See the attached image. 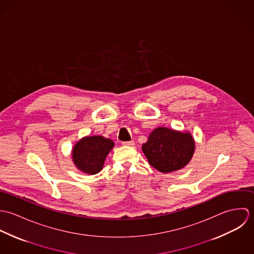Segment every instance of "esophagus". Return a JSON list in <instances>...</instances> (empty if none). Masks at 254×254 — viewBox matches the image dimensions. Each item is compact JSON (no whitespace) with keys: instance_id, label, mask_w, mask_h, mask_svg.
<instances>
[{"instance_id":"34e87169","label":"esophagus","mask_w":254,"mask_h":254,"mask_svg":"<svg viewBox=\"0 0 254 254\" xmlns=\"http://www.w3.org/2000/svg\"><path fill=\"white\" fill-rule=\"evenodd\" d=\"M122 145L125 146H134L135 142L134 141H128V142H122Z\"/></svg>"}]
</instances>
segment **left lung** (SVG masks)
<instances>
[{
  "instance_id": "left-lung-1",
  "label": "left lung",
  "mask_w": 254,
  "mask_h": 254,
  "mask_svg": "<svg viewBox=\"0 0 254 254\" xmlns=\"http://www.w3.org/2000/svg\"><path fill=\"white\" fill-rule=\"evenodd\" d=\"M142 149L152 167L168 173L189 163L193 154L194 142L189 133L158 127L150 133Z\"/></svg>"
}]
</instances>
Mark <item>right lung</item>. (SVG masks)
<instances>
[{"instance_id":"obj_1","label":"right lung","mask_w":254,"mask_h":254,"mask_svg":"<svg viewBox=\"0 0 254 254\" xmlns=\"http://www.w3.org/2000/svg\"><path fill=\"white\" fill-rule=\"evenodd\" d=\"M113 145L110 139L102 136L86 137L74 145L73 162L81 171L97 174L102 170L105 159Z\"/></svg>"}]
</instances>
